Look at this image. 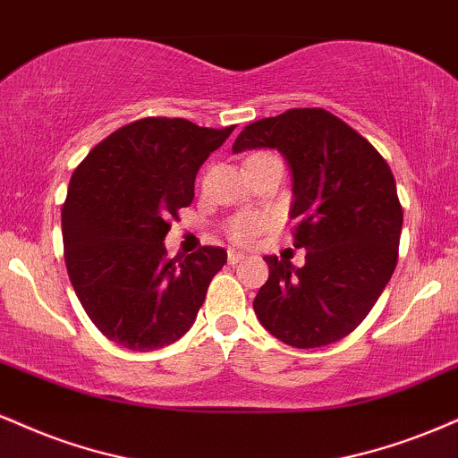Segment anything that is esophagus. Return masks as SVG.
<instances>
[{
    "label": "esophagus",
    "instance_id": "obj_1",
    "mask_svg": "<svg viewBox=\"0 0 458 458\" xmlns=\"http://www.w3.org/2000/svg\"><path fill=\"white\" fill-rule=\"evenodd\" d=\"M245 258V253L243 251H234V250H230L228 251V262L230 264H236V262H241Z\"/></svg>",
    "mask_w": 458,
    "mask_h": 458
}]
</instances>
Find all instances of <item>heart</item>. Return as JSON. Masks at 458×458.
Returning <instances> with one entry per match:
<instances>
[{
    "label": "heart",
    "instance_id": "1",
    "mask_svg": "<svg viewBox=\"0 0 458 458\" xmlns=\"http://www.w3.org/2000/svg\"><path fill=\"white\" fill-rule=\"evenodd\" d=\"M260 156H268V153H253L250 159H256ZM250 159H247V162H250ZM267 225H268V219L264 217L262 213L247 211V213H239L234 215V217H230L228 222H225L224 230L225 234H228V239H233L234 243H247V241H251L253 236L260 234Z\"/></svg>",
    "mask_w": 458,
    "mask_h": 458
}]
</instances>
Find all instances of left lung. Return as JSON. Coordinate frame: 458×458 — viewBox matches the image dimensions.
<instances>
[{
  "label": "left lung",
  "mask_w": 458,
  "mask_h": 458,
  "mask_svg": "<svg viewBox=\"0 0 458 458\" xmlns=\"http://www.w3.org/2000/svg\"><path fill=\"white\" fill-rule=\"evenodd\" d=\"M271 147L294 174L290 219L305 267L267 256L253 310L284 344L310 350L350 335L373 310L399 258L403 207L388 162L324 108H290L245 125L233 151Z\"/></svg>",
  "instance_id": "obj_1"
}]
</instances>
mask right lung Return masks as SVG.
Masks as SVG:
<instances>
[{
  "mask_svg": "<svg viewBox=\"0 0 458 458\" xmlns=\"http://www.w3.org/2000/svg\"><path fill=\"white\" fill-rule=\"evenodd\" d=\"M233 130L145 117L106 136L76 166L62 207L64 258L104 337L148 352L191 328L225 250L202 247L170 260L164 236L194 200L198 168Z\"/></svg>",
  "mask_w": 458,
  "mask_h": 458,
  "instance_id": "1",
  "label": "right lung"
}]
</instances>
